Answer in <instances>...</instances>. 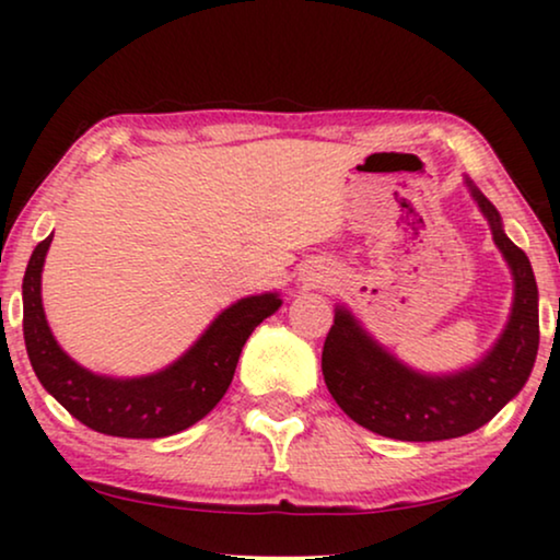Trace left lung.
<instances>
[{
	"label": "left lung",
	"mask_w": 560,
	"mask_h": 560,
	"mask_svg": "<svg viewBox=\"0 0 560 560\" xmlns=\"http://www.w3.org/2000/svg\"><path fill=\"white\" fill-rule=\"evenodd\" d=\"M515 275V305L485 362L451 377H423L389 357L347 311H336L320 370L336 405L366 431L397 441L458 439L489 423L530 377L540 341L538 285L530 259L504 236L500 213L471 186Z\"/></svg>",
	"instance_id": "1"
}]
</instances>
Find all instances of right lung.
Listing matches in <instances>:
<instances>
[{
    "label": "right lung",
    "instance_id": "1",
    "mask_svg": "<svg viewBox=\"0 0 560 560\" xmlns=\"http://www.w3.org/2000/svg\"><path fill=\"white\" fill-rule=\"evenodd\" d=\"M50 240L37 244L22 280V331L37 380L91 431L117 439H163L198 423L232 385L244 341L280 308V298L272 293L244 298L165 372L140 380L98 377L58 347L45 320L40 272Z\"/></svg>",
    "mask_w": 560,
    "mask_h": 560
}]
</instances>
